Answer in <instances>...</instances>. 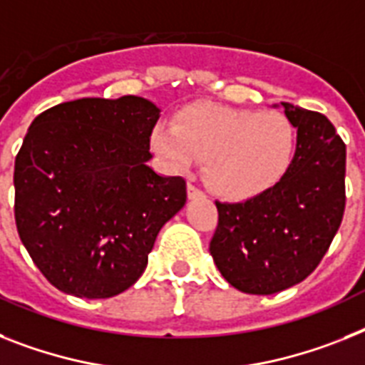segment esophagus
I'll return each mask as SVG.
<instances>
[{
    "mask_svg": "<svg viewBox=\"0 0 365 365\" xmlns=\"http://www.w3.org/2000/svg\"><path fill=\"white\" fill-rule=\"evenodd\" d=\"M188 197L190 200H200V197H205V192L195 185H192V182H188Z\"/></svg>",
    "mask_w": 365,
    "mask_h": 365,
    "instance_id": "obj_1",
    "label": "esophagus"
}]
</instances>
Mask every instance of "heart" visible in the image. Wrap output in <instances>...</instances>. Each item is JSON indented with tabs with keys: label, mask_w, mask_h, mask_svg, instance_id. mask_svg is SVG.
Masks as SVG:
<instances>
[{
	"label": "heart",
	"mask_w": 365,
	"mask_h": 365,
	"mask_svg": "<svg viewBox=\"0 0 365 365\" xmlns=\"http://www.w3.org/2000/svg\"><path fill=\"white\" fill-rule=\"evenodd\" d=\"M293 123L279 111L197 104L175 125L155 126L150 145L170 170L205 162V180L227 200H248L276 185L294 153Z\"/></svg>",
	"instance_id": "b5f03b06"
}]
</instances>
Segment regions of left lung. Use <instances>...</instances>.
<instances>
[{
  "label": "left lung",
  "mask_w": 365,
  "mask_h": 365,
  "mask_svg": "<svg viewBox=\"0 0 365 365\" xmlns=\"http://www.w3.org/2000/svg\"><path fill=\"white\" fill-rule=\"evenodd\" d=\"M297 128L287 171L244 203H220L209 252L227 282L272 294L317 269L345 212V143L323 113L282 102Z\"/></svg>",
  "instance_id": "obj_1"
}]
</instances>
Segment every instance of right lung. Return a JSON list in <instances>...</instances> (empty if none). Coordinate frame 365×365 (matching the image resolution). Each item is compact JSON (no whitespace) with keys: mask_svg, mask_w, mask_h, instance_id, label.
<instances>
[{"mask_svg":"<svg viewBox=\"0 0 365 365\" xmlns=\"http://www.w3.org/2000/svg\"><path fill=\"white\" fill-rule=\"evenodd\" d=\"M160 110L141 96L80 98L35 117L14 160V220L44 278L110 298L138 282L186 180L150 170Z\"/></svg>","mask_w":365,"mask_h":365,"instance_id":"obj_1","label":"right lung"}]
</instances>
